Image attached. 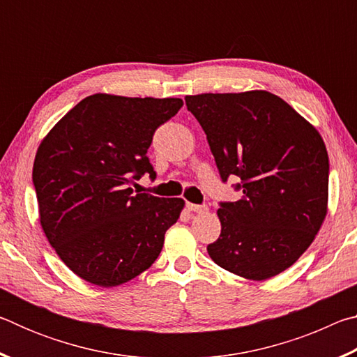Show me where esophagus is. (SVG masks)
<instances>
[{
	"label": "esophagus",
	"mask_w": 357,
	"mask_h": 357,
	"mask_svg": "<svg viewBox=\"0 0 357 357\" xmlns=\"http://www.w3.org/2000/svg\"><path fill=\"white\" fill-rule=\"evenodd\" d=\"M187 209L192 211V213H198L203 214L208 211V206H200V204H193V203H187Z\"/></svg>",
	"instance_id": "1"
}]
</instances>
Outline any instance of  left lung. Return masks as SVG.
<instances>
[{
    "mask_svg": "<svg viewBox=\"0 0 357 357\" xmlns=\"http://www.w3.org/2000/svg\"><path fill=\"white\" fill-rule=\"evenodd\" d=\"M223 181L243 197L217 211L222 233L211 259L247 280H266L298 261L328 214L329 157L319 132L264 89L185 96Z\"/></svg>",
    "mask_w": 357,
    "mask_h": 357,
    "instance_id": "8db88e82",
    "label": "left lung"
}]
</instances>
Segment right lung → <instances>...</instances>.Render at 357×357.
<instances>
[{
  "label": "right lung",
  "mask_w": 357,
  "mask_h": 357,
  "mask_svg": "<svg viewBox=\"0 0 357 357\" xmlns=\"http://www.w3.org/2000/svg\"><path fill=\"white\" fill-rule=\"evenodd\" d=\"M184 105L178 98L98 93L69 110L42 138L33 183L48 243L72 273L112 288L153 264L183 198L134 193L129 184L155 173L148 149L160 124Z\"/></svg>",
  "instance_id": "right-lung-1"
}]
</instances>
